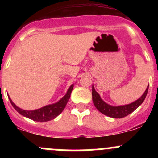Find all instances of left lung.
I'll use <instances>...</instances> for the list:
<instances>
[{"mask_svg":"<svg viewBox=\"0 0 158 158\" xmlns=\"http://www.w3.org/2000/svg\"><path fill=\"white\" fill-rule=\"evenodd\" d=\"M148 91V86L146 89L144 93L142 95V96L140 98H138V100H136L135 102H134L131 103V104L126 105V106H111L102 100L100 95H98V92L95 90L94 87L92 86V101H93L95 108L100 112L104 114L105 115L109 116V117L111 118H122L125 117V116L128 115L129 114L133 112L137 108L139 107L142 104V102L146 98Z\"/></svg>","mask_w":158,"mask_h":158,"instance_id":"1","label":"left lung"}]
</instances>
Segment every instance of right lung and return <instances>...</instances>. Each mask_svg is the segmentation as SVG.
Returning a JSON list of instances; mask_svg holds the SVG:
<instances>
[{
    "mask_svg": "<svg viewBox=\"0 0 158 158\" xmlns=\"http://www.w3.org/2000/svg\"><path fill=\"white\" fill-rule=\"evenodd\" d=\"M73 89V85H72L69 87V89H68L67 93L66 94V95L63 97L58 102L55 103V104L44 106V107L41 108V109L33 110V111H27V110L20 109V108L17 107L13 102L10 97H9V99H10V102L13 107L15 109L17 112H19L23 116H25V117L32 119L33 121H36V122H48V121L52 120V119L55 118L56 117H57L63 111V109L66 107V104H67L68 101H69Z\"/></svg>",
    "mask_w": 158,
    "mask_h": 158,
    "instance_id": "add662e5",
    "label": "right lung"
}]
</instances>
